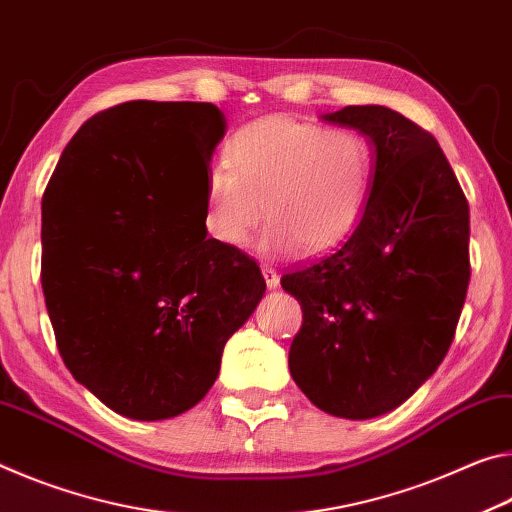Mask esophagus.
<instances>
[{
  "label": "esophagus",
  "instance_id": "esophagus-1",
  "mask_svg": "<svg viewBox=\"0 0 512 512\" xmlns=\"http://www.w3.org/2000/svg\"><path fill=\"white\" fill-rule=\"evenodd\" d=\"M261 272H263V276H265L267 288L274 290L276 286H279V272H276L272 265H261Z\"/></svg>",
  "mask_w": 512,
  "mask_h": 512
}]
</instances>
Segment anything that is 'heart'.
<instances>
[{"label": "heart", "instance_id": "heart-1", "mask_svg": "<svg viewBox=\"0 0 512 512\" xmlns=\"http://www.w3.org/2000/svg\"><path fill=\"white\" fill-rule=\"evenodd\" d=\"M224 158L206 174V229L229 247H247L265 211V249L315 254L354 231L370 199L374 152L354 129L265 117L233 133Z\"/></svg>", "mask_w": 512, "mask_h": 512}]
</instances>
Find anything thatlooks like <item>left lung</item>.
<instances>
[{"mask_svg": "<svg viewBox=\"0 0 512 512\" xmlns=\"http://www.w3.org/2000/svg\"><path fill=\"white\" fill-rule=\"evenodd\" d=\"M322 120L370 138L374 179L354 231L281 276L304 313L288 365L324 413L370 420L447 356L469 286V206L438 140L408 117L345 106Z\"/></svg>", "mask_w": 512, "mask_h": 512, "instance_id": "left-lung-1", "label": "left lung"}]
</instances>
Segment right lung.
Here are the masks:
<instances>
[{
  "label": "right lung",
  "mask_w": 512,
  "mask_h": 512,
  "mask_svg": "<svg viewBox=\"0 0 512 512\" xmlns=\"http://www.w3.org/2000/svg\"><path fill=\"white\" fill-rule=\"evenodd\" d=\"M206 102L92 115L43 195V292L74 379L115 413H186L265 292L261 267L206 238V165L224 136Z\"/></svg>",
  "instance_id": "1"
}]
</instances>
